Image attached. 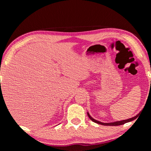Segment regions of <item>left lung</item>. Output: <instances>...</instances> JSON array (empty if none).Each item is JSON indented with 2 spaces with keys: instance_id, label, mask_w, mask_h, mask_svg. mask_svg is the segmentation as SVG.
Masks as SVG:
<instances>
[{
  "instance_id": "8db88e82",
  "label": "left lung",
  "mask_w": 151,
  "mask_h": 151,
  "mask_svg": "<svg viewBox=\"0 0 151 151\" xmlns=\"http://www.w3.org/2000/svg\"><path fill=\"white\" fill-rule=\"evenodd\" d=\"M150 84H151V81H150ZM139 114H140V112H139V113L138 114L136 115V116H134V117H132V118L127 119H125V120L118 121H115V122H111V123H102V122H101V121H99L96 120V119H95L93 118L90 115H89V112H88V117H89V119H91L92 121L95 122V123H96L100 124H102V125H105V126H118V125L124 124V123H129V122H130V121H133V120H134V119H136L137 117H138Z\"/></svg>"
}]
</instances>
